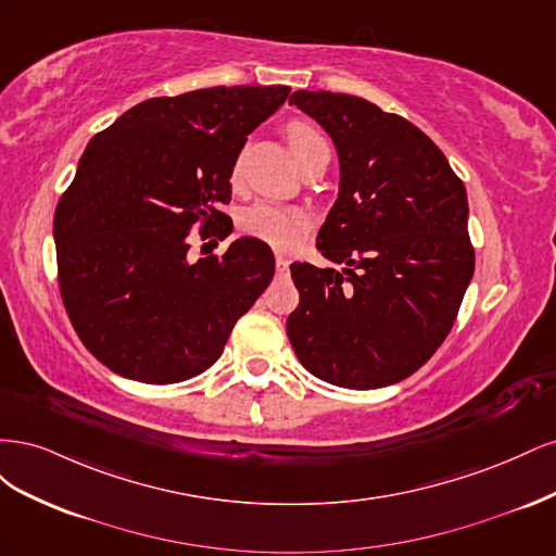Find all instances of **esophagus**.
I'll return each mask as SVG.
<instances>
[{"mask_svg": "<svg viewBox=\"0 0 556 556\" xmlns=\"http://www.w3.org/2000/svg\"><path fill=\"white\" fill-rule=\"evenodd\" d=\"M276 266H278L280 274H285V271H288V268H290V260L285 257V255H278V257H276Z\"/></svg>", "mask_w": 556, "mask_h": 556, "instance_id": "esophagus-1", "label": "esophagus"}]
</instances>
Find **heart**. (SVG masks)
Listing matches in <instances>:
<instances>
[{
  "mask_svg": "<svg viewBox=\"0 0 556 556\" xmlns=\"http://www.w3.org/2000/svg\"><path fill=\"white\" fill-rule=\"evenodd\" d=\"M288 134V143L292 155L296 162L306 160L311 153L319 148H327V141L323 139L311 123L304 121H294L285 129ZM243 176V157L239 155L231 164V185H239ZM311 227V217L306 211L292 208V206H280L271 204V201H260V204H252L243 215H241V229L248 233V237H255L268 245H274L278 250H292L301 243V239L308 233Z\"/></svg>",
  "mask_w": 556,
  "mask_h": 556,
  "instance_id": "b5f03b06",
  "label": "heart"
}]
</instances>
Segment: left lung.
I'll list each match as a JSON object with an SVG mask.
<instances>
[{
	"mask_svg": "<svg viewBox=\"0 0 556 556\" xmlns=\"http://www.w3.org/2000/svg\"><path fill=\"white\" fill-rule=\"evenodd\" d=\"M290 104L339 153V199L317 250L343 268L290 266L288 336L315 378L376 390L413 376L450 333L476 255L464 182L422 129L362 97L296 90Z\"/></svg>",
	"mask_w": 556,
	"mask_h": 556,
	"instance_id": "left-lung-1",
	"label": "left lung"
}]
</instances>
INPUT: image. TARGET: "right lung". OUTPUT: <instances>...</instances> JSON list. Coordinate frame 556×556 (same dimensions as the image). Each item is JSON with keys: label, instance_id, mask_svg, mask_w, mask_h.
<instances>
[{"label": "right lung", "instance_id": "add662e5", "mask_svg": "<svg viewBox=\"0 0 556 556\" xmlns=\"http://www.w3.org/2000/svg\"><path fill=\"white\" fill-rule=\"evenodd\" d=\"M288 86L206 88L146 99L99 131L55 211L60 294L92 355L148 384L190 380L223 355L276 271L255 237L192 262L190 229L227 239L220 208L248 134Z\"/></svg>", "mask_w": 556, "mask_h": 556}]
</instances>
